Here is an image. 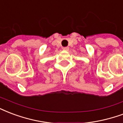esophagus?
<instances>
[{
	"label": "esophagus",
	"instance_id": "34e87169",
	"mask_svg": "<svg viewBox=\"0 0 123 123\" xmlns=\"http://www.w3.org/2000/svg\"><path fill=\"white\" fill-rule=\"evenodd\" d=\"M62 49L64 50V51H68L69 50V48L68 47H64V48H62Z\"/></svg>",
	"mask_w": 123,
	"mask_h": 123
}]
</instances>
